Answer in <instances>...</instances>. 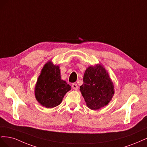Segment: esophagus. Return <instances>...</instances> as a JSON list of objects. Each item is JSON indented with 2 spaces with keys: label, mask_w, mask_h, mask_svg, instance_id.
I'll return each instance as SVG.
<instances>
[{
  "label": "esophagus",
  "mask_w": 147,
  "mask_h": 147,
  "mask_svg": "<svg viewBox=\"0 0 147 147\" xmlns=\"http://www.w3.org/2000/svg\"><path fill=\"white\" fill-rule=\"evenodd\" d=\"M72 88L74 89V90H77V89H78V85H77L76 83H73L72 84Z\"/></svg>",
  "instance_id": "34e87169"
}]
</instances>
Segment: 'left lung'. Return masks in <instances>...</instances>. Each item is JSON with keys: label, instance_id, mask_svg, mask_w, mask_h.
I'll use <instances>...</instances> for the list:
<instances>
[{"label": "left lung", "instance_id": "1", "mask_svg": "<svg viewBox=\"0 0 147 147\" xmlns=\"http://www.w3.org/2000/svg\"><path fill=\"white\" fill-rule=\"evenodd\" d=\"M80 90L88 107L91 110L99 109L107 105L115 92L113 82L100 64L86 69Z\"/></svg>", "mask_w": 147, "mask_h": 147}]
</instances>
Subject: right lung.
Segmentation results:
<instances>
[{"mask_svg": "<svg viewBox=\"0 0 147 147\" xmlns=\"http://www.w3.org/2000/svg\"><path fill=\"white\" fill-rule=\"evenodd\" d=\"M71 87L61 80L59 67L48 61L43 66L35 87L37 100L46 108L59 105Z\"/></svg>", "mask_w": 147, "mask_h": 147, "instance_id": "obj_1", "label": "right lung"}]
</instances>
